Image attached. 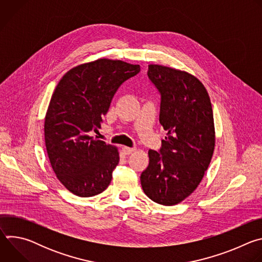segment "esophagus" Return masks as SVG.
Returning a JSON list of instances; mask_svg holds the SVG:
<instances>
[{
  "label": "esophagus",
  "mask_w": 262,
  "mask_h": 262,
  "mask_svg": "<svg viewBox=\"0 0 262 262\" xmlns=\"http://www.w3.org/2000/svg\"><path fill=\"white\" fill-rule=\"evenodd\" d=\"M122 150H123V154L125 156H129V155H132L133 152L136 151V148L135 147H123Z\"/></svg>",
  "instance_id": "esophagus-1"
}]
</instances>
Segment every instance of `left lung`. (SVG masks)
Listing matches in <instances>:
<instances>
[{"label":"left lung","instance_id":"left-lung-1","mask_svg":"<svg viewBox=\"0 0 262 262\" xmlns=\"http://www.w3.org/2000/svg\"><path fill=\"white\" fill-rule=\"evenodd\" d=\"M148 78L161 94L160 123L167 130L160 151L149 150V165L141 174L144 193L172 206L189 197L201 182L214 150L210 98L191 73L150 64Z\"/></svg>","mask_w":262,"mask_h":262}]
</instances>
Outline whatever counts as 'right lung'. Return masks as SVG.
Returning a JSON list of instances; mask_svg holds the SVG:
<instances>
[{
  "mask_svg": "<svg viewBox=\"0 0 262 262\" xmlns=\"http://www.w3.org/2000/svg\"><path fill=\"white\" fill-rule=\"evenodd\" d=\"M140 65L98 59L67 71L58 83L45 119V140L60 182L79 197L102 193L119 163L118 148L92 137L101 127L120 85Z\"/></svg>",
  "mask_w": 262,
  "mask_h": 262,
  "instance_id": "add662e5",
  "label": "right lung"
}]
</instances>
